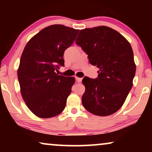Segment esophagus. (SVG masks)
<instances>
[{"label": "esophagus", "mask_w": 152, "mask_h": 152, "mask_svg": "<svg viewBox=\"0 0 152 152\" xmlns=\"http://www.w3.org/2000/svg\"><path fill=\"white\" fill-rule=\"evenodd\" d=\"M75 80L77 81V82H81L82 80V78L78 77H75Z\"/></svg>", "instance_id": "esophagus-1"}]
</instances>
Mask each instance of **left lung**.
I'll use <instances>...</instances> for the list:
<instances>
[{
    "instance_id": "obj_1",
    "label": "left lung",
    "mask_w": 152,
    "mask_h": 152,
    "mask_svg": "<svg viewBox=\"0 0 152 152\" xmlns=\"http://www.w3.org/2000/svg\"><path fill=\"white\" fill-rule=\"evenodd\" d=\"M75 43L99 68L97 79H83V106L95 115L115 113L125 102L136 74L129 42L116 30L102 26L80 30Z\"/></svg>"
}]
</instances>
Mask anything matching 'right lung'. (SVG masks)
<instances>
[{
	"label": "right lung",
	"instance_id": "add662e5",
	"mask_svg": "<svg viewBox=\"0 0 152 152\" xmlns=\"http://www.w3.org/2000/svg\"><path fill=\"white\" fill-rule=\"evenodd\" d=\"M79 30L52 25L27 43L17 75L23 99L28 109L41 118L59 115L65 109L75 79L59 75L64 66V51L74 42Z\"/></svg>",
	"mask_w": 152,
	"mask_h": 152
}]
</instances>
